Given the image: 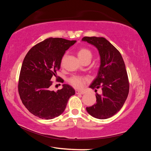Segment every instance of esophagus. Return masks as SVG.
<instances>
[{"label": "esophagus", "mask_w": 151, "mask_h": 151, "mask_svg": "<svg viewBox=\"0 0 151 151\" xmlns=\"http://www.w3.org/2000/svg\"><path fill=\"white\" fill-rule=\"evenodd\" d=\"M76 94H84L85 93H84L83 91H78V90H76L75 91Z\"/></svg>", "instance_id": "esophagus-1"}]
</instances>
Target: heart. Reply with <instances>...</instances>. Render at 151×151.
I'll return each instance as SVG.
<instances>
[{
	"instance_id": "b5f03b06",
	"label": "heart",
	"mask_w": 151,
	"mask_h": 151,
	"mask_svg": "<svg viewBox=\"0 0 151 151\" xmlns=\"http://www.w3.org/2000/svg\"><path fill=\"white\" fill-rule=\"evenodd\" d=\"M78 57L81 61L86 59V58H91L92 53L90 50H88L86 48H79L77 52ZM85 79L83 77L78 76H73L69 78V83L71 85L75 86L76 88H81L83 86V84L85 83Z\"/></svg>"
}]
</instances>
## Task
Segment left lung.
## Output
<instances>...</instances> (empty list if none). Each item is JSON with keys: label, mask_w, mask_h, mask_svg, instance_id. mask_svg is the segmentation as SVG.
I'll list each match as a JSON object with an SVG mask.
<instances>
[{"label": "left lung", "mask_w": 151, "mask_h": 151, "mask_svg": "<svg viewBox=\"0 0 151 151\" xmlns=\"http://www.w3.org/2000/svg\"><path fill=\"white\" fill-rule=\"evenodd\" d=\"M82 40L95 47L101 58L97 76L89 88L101 87L102 94H96V103L86 107V111L94 118L109 119L121 110L129 94V83L123 58L105 38L85 37Z\"/></svg>", "instance_id": "left-lung-1"}]
</instances>
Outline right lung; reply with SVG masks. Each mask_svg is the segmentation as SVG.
Here are the masks:
<instances>
[{
  "label": "right lung",
  "mask_w": 151,
  "mask_h": 151,
  "mask_svg": "<svg viewBox=\"0 0 151 151\" xmlns=\"http://www.w3.org/2000/svg\"><path fill=\"white\" fill-rule=\"evenodd\" d=\"M76 42L48 38L35 45L25 56L18 88L22 103L35 116L47 120L58 116L65 110L70 97L75 94V89L66 84L56 92L49 88L51 78L57 77L66 50Z\"/></svg>",
  "instance_id": "add662e5"
}]
</instances>
